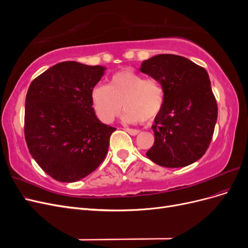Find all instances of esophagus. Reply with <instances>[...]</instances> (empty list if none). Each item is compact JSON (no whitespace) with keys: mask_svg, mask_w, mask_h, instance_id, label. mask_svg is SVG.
<instances>
[{"mask_svg":"<svg viewBox=\"0 0 248 248\" xmlns=\"http://www.w3.org/2000/svg\"><path fill=\"white\" fill-rule=\"evenodd\" d=\"M125 131L128 132L130 136H137V134L140 133V130L138 129H132V128H125Z\"/></svg>","mask_w":248,"mask_h":248,"instance_id":"34e87169","label":"esophagus"}]
</instances>
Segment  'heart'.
<instances>
[{"label":"heart","mask_w":248,"mask_h":248,"mask_svg":"<svg viewBox=\"0 0 248 248\" xmlns=\"http://www.w3.org/2000/svg\"><path fill=\"white\" fill-rule=\"evenodd\" d=\"M91 98L102 122L114 121L123 107L124 121L146 124L161 111L164 89L155 78H145L132 69H122L112 74L108 86H95Z\"/></svg>","instance_id":"heart-1"}]
</instances>
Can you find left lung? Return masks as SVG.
I'll use <instances>...</instances> for the list:
<instances>
[{
	"label": "left lung",
	"mask_w": 248,
	"mask_h": 248,
	"mask_svg": "<svg viewBox=\"0 0 248 248\" xmlns=\"http://www.w3.org/2000/svg\"><path fill=\"white\" fill-rule=\"evenodd\" d=\"M140 70L158 80L164 103L152 125L155 140L147 157L166 168H183L204 155L217 121V103L205 68L176 55H157Z\"/></svg>",
	"instance_id": "8db88e82"
}]
</instances>
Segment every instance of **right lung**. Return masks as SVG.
Masks as SVG:
<instances>
[{"label": "right lung", "instance_id": "add662e5", "mask_svg": "<svg viewBox=\"0 0 248 248\" xmlns=\"http://www.w3.org/2000/svg\"><path fill=\"white\" fill-rule=\"evenodd\" d=\"M102 66L59 63L29 87L25 139L38 166L60 182H76L106 158L115 127L96 117L91 93L104 74Z\"/></svg>", "mask_w": 248, "mask_h": 248}]
</instances>
